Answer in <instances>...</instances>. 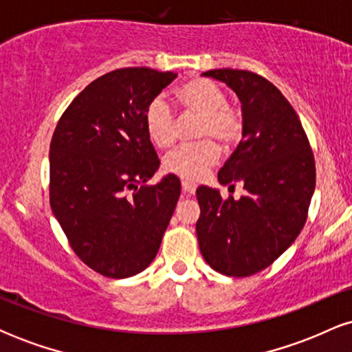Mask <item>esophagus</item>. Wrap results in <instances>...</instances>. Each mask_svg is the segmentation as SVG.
<instances>
[{"label": "esophagus", "instance_id": "obj_1", "mask_svg": "<svg viewBox=\"0 0 352 352\" xmlns=\"http://www.w3.org/2000/svg\"><path fill=\"white\" fill-rule=\"evenodd\" d=\"M182 190H184L185 193H188V195H192V193H195V190H197V185L193 184V182H188V180H182Z\"/></svg>", "mask_w": 352, "mask_h": 352}]
</instances>
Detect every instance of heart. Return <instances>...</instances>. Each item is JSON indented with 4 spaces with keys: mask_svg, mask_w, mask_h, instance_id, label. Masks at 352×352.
I'll return each mask as SVG.
<instances>
[{
    "mask_svg": "<svg viewBox=\"0 0 352 352\" xmlns=\"http://www.w3.org/2000/svg\"><path fill=\"white\" fill-rule=\"evenodd\" d=\"M185 116L199 117L195 137L201 142L184 145L168 153L164 168L185 180H199L218 160V147L230 148L241 139L243 119L228 104L225 89L210 79L197 78L177 91ZM145 131L159 148L172 147L177 139V117L164 98H155L145 111Z\"/></svg>",
    "mask_w": 352,
    "mask_h": 352,
    "instance_id": "b5f03b06",
    "label": "heart"
}]
</instances>
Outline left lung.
<instances>
[{"mask_svg": "<svg viewBox=\"0 0 352 352\" xmlns=\"http://www.w3.org/2000/svg\"><path fill=\"white\" fill-rule=\"evenodd\" d=\"M201 76L236 92L243 137L218 172L221 185H243L240 200L201 185L197 238L205 261L227 276L243 278L268 268L305 227L316 185L311 145L292 104L268 79L241 69Z\"/></svg>", "mask_w": 352, "mask_h": 352, "instance_id": "8db88e82", "label": "left lung"}]
</instances>
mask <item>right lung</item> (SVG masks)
I'll return each mask as SVG.
<instances>
[{"mask_svg": "<svg viewBox=\"0 0 352 352\" xmlns=\"http://www.w3.org/2000/svg\"><path fill=\"white\" fill-rule=\"evenodd\" d=\"M175 78L151 67L107 72L78 94L52 134V213L74 253L102 276L144 272L179 201L177 175L145 185L160 165L145 111Z\"/></svg>", "mask_w": 352, "mask_h": 352, "instance_id": "add662e5", "label": "right lung"}]
</instances>
